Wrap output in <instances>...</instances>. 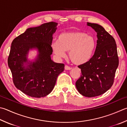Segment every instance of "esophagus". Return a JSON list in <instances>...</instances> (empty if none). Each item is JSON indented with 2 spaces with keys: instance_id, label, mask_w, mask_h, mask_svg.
<instances>
[{
  "instance_id": "1",
  "label": "esophagus",
  "mask_w": 127,
  "mask_h": 127,
  "mask_svg": "<svg viewBox=\"0 0 127 127\" xmlns=\"http://www.w3.org/2000/svg\"><path fill=\"white\" fill-rule=\"evenodd\" d=\"M64 69H65L66 70H70L72 69L71 67H70L68 66L67 65H65V66H64Z\"/></svg>"
}]
</instances>
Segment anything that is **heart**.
Instances as JSON below:
<instances>
[{"instance_id": "obj_1", "label": "heart", "mask_w": 127, "mask_h": 127, "mask_svg": "<svg viewBox=\"0 0 127 127\" xmlns=\"http://www.w3.org/2000/svg\"><path fill=\"white\" fill-rule=\"evenodd\" d=\"M96 47L95 38L82 32H66L59 35L58 41L52 43L54 53L58 58L66 56L68 51V57L77 65L87 63L92 57Z\"/></svg>"}]
</instances>
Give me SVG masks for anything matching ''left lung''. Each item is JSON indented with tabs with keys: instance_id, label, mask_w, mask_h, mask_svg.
I'll use <instances>...</instances> for the list:
<instances>
[{
	"instance_id": "left-lung-1",
	"label": "left lung",
	"mask_w": 127,
	"mask_h": 127,
	"mask_svg": "<svg viewBox=\"0 0 127 127\" xmlns=\"http://www.w3.org/2000/svg\"><path fill=\"white\" fill-rule=\"evenodd\" d=\"M87 25L97 32L96 49L87 63L78 66L82 75L76 86L83 96L93 97L103 94L113 85L119 59L113 37L97 24Z\"/></svg>"
}]
</instances>
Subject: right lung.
<instances>
[{
  "label": "right lung",
  "mask_w": 127,
  "mask_h": 127,
  "mask_svg": "<svg viewBox=\"0 0 127 127\" xmlns=\"http://www.w3.org/2000/svg\"><path fill=\"white\" fill-rule=\"evenodd\" d=\"M58 23L49 22L29 28L12 41L8 64L15 87L24 93L35 98L44 97L53 90L57 78L64 70V64L52 60L51 44ZM38 53L34 62H28L30 49Z\"/></svg>",
  "instance_id": "obj_1"
}]
</instances>
